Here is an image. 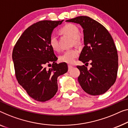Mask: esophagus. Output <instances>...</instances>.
<instances>
[{
  "instance_id": "1",
  "label": "esophagus",
  "mask_w": 128,
  "mask_h": 128,
  "mask_svg": "<svg viewBox=\"0 0 128 128\" xmlns=\"http://www.w3.org/2000/svg\"><path fill=\"white\" fill-rule=\"evenodd\" d=\"M72 67H73V66H70V65H68V70H71Z\"/></svg>"
}]
</instances>
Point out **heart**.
<instances>
[{
  "label": "heart",
  "instance_id": "obj_1",
  "mask_svg": "<svg viewBox=\"0 0 128 128\" xmlns=\"http://www.w3.org/2000/svg\"><path fill=\"white\" fill-rule=\"evenodd\" d=\"M61 33L70 36L72 38L74 43L78 44L79 43V29L77 26L72 24H68L64 26L61 28ZM49 44L53 50L55 51L59 50L58 38L56 36L52 35L49 38ZM79 55V51L76 49H72L67 50L59 56V60L60 62H66L68 64H72L75 62L76 58Z\"/></svg>",
  "mask_w": 128,
  "mask_h": 128
}]
</instances>
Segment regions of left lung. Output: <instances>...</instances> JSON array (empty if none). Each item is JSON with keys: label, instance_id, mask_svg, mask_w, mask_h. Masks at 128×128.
<instances>
[{"label": "left lung", "instance_id": "obj_1", "mask_svg": "<svg viewBox=\"0 0 128 128\" xmlns=\"http://www.w3.org/2000/svg\"><path fill=\"white\" fill-rule=\"evenodd\" d=\"M66 22L78 24L83 28L84 46L79 60L85 65H91L90 70L84 65L77 66L80 72V85L90 95L104 94L115 83L118 68L113 38L102 24L89 16H78Z\"/></svg>", "mask_w": 128, "mask_h": 128}]
</instances>
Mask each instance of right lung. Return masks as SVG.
<instances>
[{"instance_id":"obj_1","label":"right lung","mask_w":128,"mask_h":128,"mask_svg":"<svg viewBox=\"0 0 128 128\" xmlns=\"http://www.w3.org/2000/svg\"><path fill=\"white\" fill-rule=\"evenodd\" d=\"M62 22L41 20L32 24L24 30L13 49L18 82L31 98L39 102L54 96L58 90V78L68 71L66 62L56 63L58 58L49 44L53 29ZM46 66L52 67L47 68Z\"/></svg>"}]
</instances>
